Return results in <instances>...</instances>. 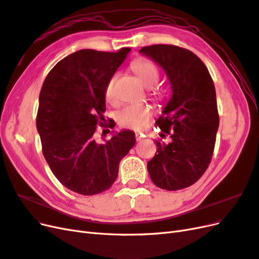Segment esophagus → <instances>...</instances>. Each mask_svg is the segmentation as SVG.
I'll return each mask as SVG.
<instances>
[{
	"label": "esophagus",
	"instance_id": "34e87169",
	"mask_svg": "<svg viewBox=\"0 0 259 259\" xmlns=\"http://www.w3.org/2000/svg\"><path fill=\"white\" fill-rule=\"evenodd\" d=\"M143 139V137H142V135H139V134H136V140L137 142H140V140Z\"/></svg>",
	"mask_w": 259,
	"mask_h": 259
}]
</instances>
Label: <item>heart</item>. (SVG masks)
Returning a JSON list of instances; mask_svg holds the SVG:
<instances>
[{
	"label": "heart",
	"mask_w": 259,
	"mask_h": 259,
	"mask_svg": "<svg viewBox=\"0 0 259 259\" xmlns=\"http://www.w3.org/2000/svg\"><path fill=\"white\" fill-rule=\"evenodd\" d=\"M132 70L136 73L138 79L146 88H152L159 80V70L156 66L147 59H136L132 64ZM117 79V74L114 73L110 79L108 80L105 88V99L109 104L115 103L114 95V85ZM153 95L155 97H160L161 93L154 92ZM153 115L152 109L146 105H128L117 112L116 120L122 127L133 130V131H142L150 122Z\"/></svg>",
	"instance_id": "1"
}]
</instances>
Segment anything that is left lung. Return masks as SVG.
Segmentation results:
<instances>
[{
    "label": "left lung",
    "instance_id": "8db88e82",
    "mask_svg": "<svg viewBox=\"0 0 259 259\" xmlns=\"http://www.w3.org/2000/svg\"><path fill=\"white\" fill-rule=\"evenodd\" d=\"M165 71L171 97L155 124L161 137L148 162V171L161 189L180 190L197 183L208 167L219 126L214 82L203 61L191 51L175 45L156 44L139 51Z\"/></svg>",
    "mask_w": 259,
    "mask_h": 259
}]
</instances>
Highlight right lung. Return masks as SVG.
I'll return each mask as SVG.
<instances>
[{
	"label": "right lung",
	"mask_w": 259,
	"mask_h": 259,
	"mask_svg": "<svg viewBox=\"0 0 259 259\" xmlns=\"http://www.w3.org/2000/svg\"><path fill=\"white\" fill-rule=\"evenodd\" d=\"M130 51H77L45 77L36 115L42 151L55 177L73 192L94 195L109 189L120 161L136 143L135 133L125 130L104 143L95 138L97 124L106 126L107 82ZM114 125L110 122L109 127Z\"/></svg>",
	"instance_id": "1"
}]
</instances>
